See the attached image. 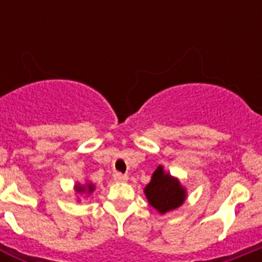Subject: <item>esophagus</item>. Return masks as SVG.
I'll list each match as a JSON object with an SVG mask.
<instances>
[{
  "label": "esophagus",
  "instance_id": "esophagus-1",
  "mask_svg": "<svg viewBox=\"0 0 262 262\" xmlns=\"http://www.w3.org/2000/svg\"><path fill=\"white\" fill-rule=\"evenodd\" d=\"M113 178H114L115 182H127L128 181V177H127L126 174H122V173H115V174L113 176Z\"/></svg>",
  "mask_w": 262,
  "mask_h": 262
}]
</instances>
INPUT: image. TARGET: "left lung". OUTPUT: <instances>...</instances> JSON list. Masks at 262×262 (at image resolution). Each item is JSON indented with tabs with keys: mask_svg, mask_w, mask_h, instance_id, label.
I'll list each match as a JSON object with an SVG mask.
<instances>
[{
	"mask_svg": "<svg viewBox=\"0 0 262 262\" xmlns=\"http://www.w3.org/2000/svg\"><path fill=\"white\" fill-rule=\"evenodd\" d=\"M144 194L148 203L161 215L181 207L187 196L181 181L166 172L163 165L157 166L151 181L144 187Z\"/></svg>",
	"mask_w": 262,
	"mask_h": 262,
	"instance_id": "1",
	"label": "left lung"
}]
</instances>
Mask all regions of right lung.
<instances>
[{
	"mask_svg": "<svg viewBox=\"0 0 262 262\" xmlns=\"http://www.w3.org/2000/svg\"><path fill=\"white\" fill-rule=\"evenodd\" d=\"M94 190H96V186H94L93 182L86 181L85 184H80V182L75 184V191L77 195H81V194H86V195H90V194L93 193Z\"/></svg>",
	"mask_w": 262,
	"mask_h": 262,
	"instance_id": "obj_1",
	"label": "right lung"
}]
</instances>
